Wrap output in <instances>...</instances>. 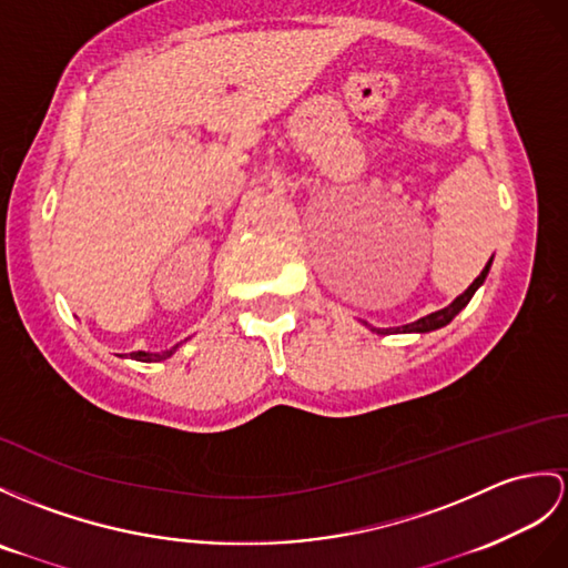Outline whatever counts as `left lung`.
I'll return each mask as SVG.
<instances>
[{
    "label": "left lung",
    "instance_id": "8db88e82",
    "mask_svg": "<svg viewBox=\"0 0 568 568\" xmlns=\"http://www.w3.org/2000/svg\"><path fill=\"white\" fill-rule=\"evenodd\" d=\"M494 260V257H491ZM491 260L487 262V267L481 270V274L477 276V280L467 286V292L465 294H460L458 298H455L450 306H446V308H440V311H436V313H432V315H426V317H419L417 323H409V325H403V327H390V329H378L381 335H390V332H432V329H438V327H444V325H448L455 315H458L467 303H469V298L475 296V292L477 288L484 284V280H487V274H489V267H491Z\"/></svg>",
    "mask_w": 568,
    "mask_h": 568
}]
</instances>
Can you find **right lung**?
<instances>
[{"instance_id":"obj_1","label":"right lung","mask_w":568,"mask_h":568,"mask_svg":"<svg viewBox=\"0 0 568 568\" xmlns=\"http://www.w3.org/2000/svg\"><path fill=\"white\" fill-rule=\"evenodd\" d=\"M178 347H173L171 352H163V354H146V352H132L130 356L136 358V362H163V358H169Z\"/></svg>"}]
</instances>
